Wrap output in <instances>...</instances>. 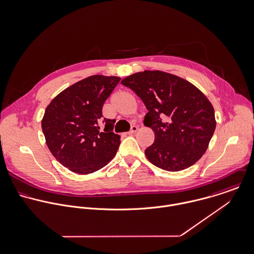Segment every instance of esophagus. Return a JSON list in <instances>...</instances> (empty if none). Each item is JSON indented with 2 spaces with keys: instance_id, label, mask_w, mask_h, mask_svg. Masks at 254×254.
Listing matches in <instances>:
<instances>
[{
  "instance_id": "34e87169",
  "label": "esophagus",
  "mask_w": 254,
  "mask_h": 254,
  "mask_svg": "<svg viewBox=\"0 0 254 254\" xmlns=\"http://www.w3.org/2000/svg\"><path fill=\"white\" fill-rule=\"evenodd\" d=\"M137 129H138V127L136 126H132L130 130L127 132V134H133V133H135L137 131Z\"/></svg>"
}]
</instances>
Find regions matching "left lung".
I'll use <instances>...</instances> for the list:
<instances>
[{
  "label": "left lung",
  "mask_w": 254,
  "mask_h": 254,
  "mask_svg": "<svg viewBox=\"0 0 254 254\" xmlns=\"http://www.w3.org/2000/svg\"><path fill=\"white\" fill-rule=\"evenodd\" d=\"M144 103V124L155 133L146 148L156 167L178 172L196 163L216 128L215 112L202 92L190 82L160 70L133 73L121 82Z\"/></svg>",
  "instance_id": "left-lung-1"
}]
</instances>
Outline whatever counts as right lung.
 <instances>
[{
    "label": "right lung",
    "mask_w": 254,
    "mask_h": 254,
    "mask_svg": "<svg viewBox=\"0 0 254 254\" xmlns=\"http://www.w3.org/2000/svg\"><path fill=\"white\" fill-rule=\"evenodd\" d=\"M120 80L117 76H89L64 89L46 108L42 120L46 143L71 172H96L116 156L121 136L113 132L116 121L103 118L102 109Z\"/></svg>",
    "instance_id": "add662e5"
}]
</instances>
